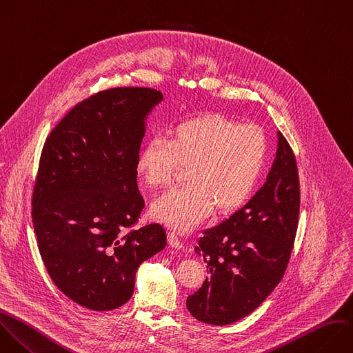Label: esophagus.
Here are the masks:
<instances>
[{"label": "esophagus", "instance_id": "34e87169", "mask_svg": "<svg viewBox=\"0 0 353 353\" xmlns=\"http://www.w3.org/2000/svg\"><path fill=\"white\" fill-rule=\"evenodd\" d=\"M168 244L171 245V247H174V248H182V243H181V240H179V237H178V234L175 233V232H168Z\"/></svg>", "mask_w": 353, "mask_h": 353}]
</instances>
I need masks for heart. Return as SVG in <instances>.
Returning a JSON list of instances; mask_svg holds the SVG:
<instances>
[{"label":"heart","mask_w":353,"mask_h":353,"mask_svg":"<svg viewBox=\"0 0 353 353\" xmlns=\"http://www.w3.org/2000/svg\"><path fill=\"white\" fill-rule=\"evenodd\" d=\"M268 154L265 132L222 114H204L172 128L170 139H150L138 172L150 188L171 183L179 167L188 185L171 189L152 205L156 219L178 230L197 225L212 210L229 212L247 201Z\"/></svg>","instance_id":"obj_1"}]
</instances>
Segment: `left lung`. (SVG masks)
I'll return each instance as SVG.
<instances>
[{"label": "left lung", "instance_id": "obj_1", "mask_svg": "<svg viewBox=\"0 0 353 353\" xmlns=\"http://www.w3.org/2000/svg\"><path fill=\"white\" fill-rule=\"evenodd\" d=\"M263 186L239 211L203 232L194 247L207 263L203 285L186 299L192 316L225 325L255 310L287 269L299 215L295 156L281 132Z\"/></svg>", "mask_w": 353, "mask_h": 353}]
</instances>
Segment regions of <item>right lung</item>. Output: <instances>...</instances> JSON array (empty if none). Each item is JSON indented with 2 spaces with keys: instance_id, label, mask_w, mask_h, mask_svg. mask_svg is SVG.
<instances>
[{
  "instance_id": "right-lung-1",
  "label": "right lung",
  "mask_w": 353,
  "mask_h": 353,
  "mask_svg": "<svg viewBox=\"0 0 353 353\" xmlns=\"http://www.w3.org/2000/svg\"><path fill=\"white\" fill-rule=\"evenodd\" d=\"M157 90L110 88L76 105L44 143L32 199L40 255L57 287L92 310L134 292L139 265L161 251V225L132 228L145 207L137 175Z\"/></svg>"
}]
</instances>
